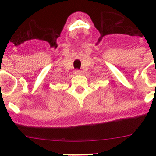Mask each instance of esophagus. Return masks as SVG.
Segmentation results:
<instances>
[{"label": "esophagus", "instance_id": "1", "mask_svg": "<svg viewBox=\"0 0 156 156\" xmlns=\"http://www.w3.org/2000/svg\"><path fill=\"white\" fill-rule=\"evenodd\" d=\"M74 74H75V75H80V74H81V71L77 69V70H75V72H74Z\"/></svg>", "mask_w": 156, "mask_h": 156}]
</instances>
